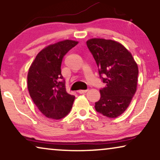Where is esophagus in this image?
Masks as SVG:
<instances>
[{
  "label": "esophagus",
  "instance_id": "34e87169",
  "mask_svg": "<svg viewBox=\"0 0 160 160\" xmlns=\"http://www.w3.org/2000/svg\"><path fill=\"white\" fill-rule=\"evenodd\" d=\"M87 92V90H78V92L79 94H84V93H86Z\"/></svg>",
  "mask_w": 160,
  "mask_h": 160
}]
</instances>
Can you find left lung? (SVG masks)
<instances>
[{"label": "left lung", "instance_id": "1", "mask_svg": "<svg viewBox=\"0 0 160 160\" xmlns=\"http://www.w3.org/2000/svg\"><path fill=\"white\" fill-rule=\"evenodd\" d=\"M87 45L106 84L100 89V99L95 108L105 117L117 118L126 111L136 92L138 64L131 52L118 41L95 38L89 39Z\"/></svg>", "mask_w": 160, "mask_h": 160}]
</instances>
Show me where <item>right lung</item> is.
Masks as SVG:
<instances>
[{"label":"right lung","mask_w":160,"mask_h":160,"mask_svg":"<svg viewBox=\"0 0 160 160\" xmlns=\"http://www.w3.org/2000/svg\"><path fill=\"white\" fill-rule=\"evenodd\" d=\"M64 40L41 50L30 65L28 73V89L38 110L49 119H60L71 111L75 96L66 92L61 74L62 58L78 44Z\"/></svg>","instance_id":"1"}]
</instances>
